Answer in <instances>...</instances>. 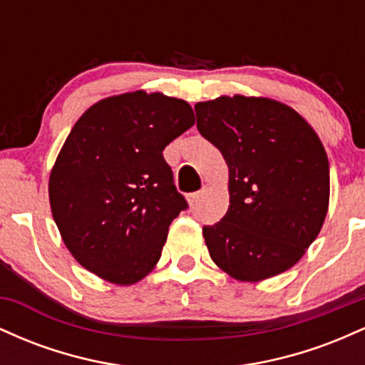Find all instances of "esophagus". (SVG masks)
Returning <instances> with one entry per match:
<instances>
[{
  "mask_svg": "<svg viewBox=\"0 0 365 365\" xmlns=\"http://www.w3.org/2000/svg\"><path fill=\"white\" fill-rule=\"evenodd\" d=\"M200 197H202V190H200V192H194V194H188V195H187L188 204H190L192 207L197 206V202H199V200H200Z\"/></svg>",
  "mask_w": 365,
  "mask_h": 365,
  "instance_id": "34e87169",
  "label": "esophagus"
}]
</instances>
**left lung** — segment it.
<instances>
[{"instance_id": "left-lung-1", "label": "left lung", "mask_w": 365, "mask_h": 365, "mask_svg": "<svg viewBox=\"0 0 365 365\" xmlns=\"http://www.w3.org/2000/svg\"><path fill=\"white\" fill-rule=\"evenodd\" d=\"M197 128L228 165L230 206L202 235L220 269L262 282L290 269L319 235L329 163L317 133L269 98L220 96L195 104Z\"/></svg>"}]
</instances>
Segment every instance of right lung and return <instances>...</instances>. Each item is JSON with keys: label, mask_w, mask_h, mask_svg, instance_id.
<instances>
[{"label": "right lung", "mask_w": 365, "mask_h": 365, "mask_svg": "<svg viewBox=\"0 0 365 365\" xmlns=\"http://www.w3.org/2000/svg\"><path fill=\"white\" fill-rule=\"evenodd\" d=\"M194 123L183 99L135 91L92 104L73 125L49 175V204L87 271L125 287L156 267L187 209L163 150Z\"/></svg>", "instance_id": "1"}]
</instances>
